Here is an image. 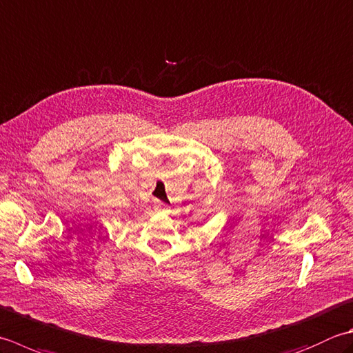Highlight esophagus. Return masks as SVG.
<instances>
[{
  "label": "esophagus",
  "mask_w": 353,
  "mask_h": 353,
  "mask_svg": "<svg viewBox=\"0 0 353 353\" xmlns=\"http://www.w3.org/2000/svg\"><path fill=\"white\" fill-rule=\"evenodd\" d=\"M154 210L157 211V212H165L168 210V206L165 205V203H162V202H156L154 203Z\"/></svg>",
  "instance_id": "esophagus-1"
}]
</instances>
